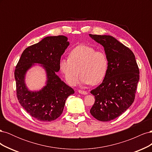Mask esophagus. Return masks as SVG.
<instances>
[{
  "label": "esophagus",
  "mask_w": 152,
  "mask_h": 152,
  "mask_svg": "<svg viewBox=\"0 0 152 152\" xmlns=\"http://www.w3.org/2000/svg\"><path fill=\"white\" fill-rule=\"evenodd\" d=\"M78 92L81 94H84V95H86L87 94V93L86 91H82V90H79L78 91Z\"/></svg>",
  "instance_id": "1"
}]
</instances>
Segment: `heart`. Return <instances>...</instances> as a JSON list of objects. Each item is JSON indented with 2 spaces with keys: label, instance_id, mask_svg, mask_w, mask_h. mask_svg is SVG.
Listing matches in <instances>:
<instances>
[{
  "label": "heart",
  "instance_id": "obj_1",
  "mask_svg": "<svg viewBox=\"0 0 152 152\" xmlns=\"http://www.w3.org/2000/svg\"><path fill=\"white\" fill-rule=\"evenodd\" d=\"M59 68L70 86L78 83L79 72L82 84L96 85L102 81L107 73L108 59L104 53L96 51L89 45H79L69 53L68 59H61Z\"/></svg>",
  "mask_w": 152,
  "mask_h": 152
}]
</instances>
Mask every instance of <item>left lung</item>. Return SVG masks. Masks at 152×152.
Segmentation results:
<instances>
[{
  "instance_id": "1",
  "label": "left lung",
  "mask_w": 152,
  "mask_h": 152,
  "mask_svg": "<svg viewBox=\"0 0 152 152\" xmlns=\"http://www.w3.org/2000/svg\"><path fill=\"white\" fill-rule=\"evenodd\" d=\"M104 48L108 69L103 81L91 93L95 102L90 113L95 118L108 122L119 117L134 102L140 71L134 53L113 37L89 34Z\"/></svg>"
}]
</instances>
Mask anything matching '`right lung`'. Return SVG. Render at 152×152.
I'll use <instances>...</instances> for the list:
<instances>
[{
	"label": "right lung",
	"mask_w": 152,
	"mask_h": 152,
	"mask_svg": "<svg viewBox=\"0 0 152 152\" xmlns=\"http://www.w3.org/2000/svg\"><path fill=\"white\" fill-rule=\"evenodd\" d=\"M70 44L64 35L50 36L26 48L15 71L16 94L19 103L31 117L42 122H50L61 115L65 102L74 90L66 85L56 72L59 70L61 56ZM39 64L47 73L46 86L31 91L25 83L26 72Z\"/></svg>",
	"instance_id": "add662e5"
}]
</instances>
